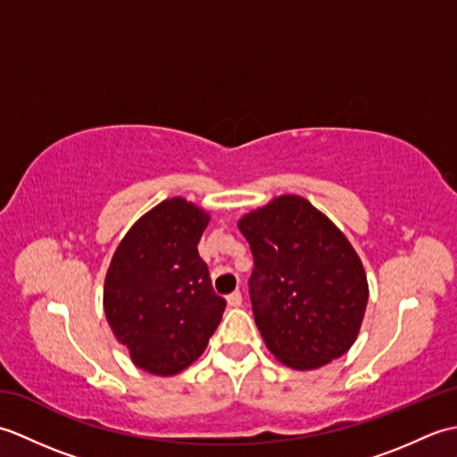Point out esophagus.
Returning a JSON list of instances; mask_svg holds the SVG:
<instances>
[{
    "label": "esophagus",
    "instance_id": "obj_1",
    "mask_svg": "<svg viewBox=\"0 0 457 457\" xmlns=\"http://www.w3.org/2000/svg\"><path fill=\"white\" fill-rule=\"evenodd\" d=\"M241 303H244V298H241L239 290H236V293H231V295L228 296V304H229L231 308H239Z\"/></svg>",
    "mask_w": 457,
    "mask_h": 457
}]
</instances>
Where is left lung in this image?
Segmentation results:
<instances>
[{"instance_id": "left-lung-1", "label": "left lung", "mask_w": 457, "mask_h": 457, "mask_svg": "<svg viewBox=\"0 0 457 457\" xmlns=\"http://www.w3.org/2000/svg\"><path fill=\"white\" fill-rule=\"evenodd\" d=\"M253 253L249 296L265 345L298 371L342 357L361 328L369 287L355 249L303 196L283 194L237 221Z\"/></svg>"}]
</instances>
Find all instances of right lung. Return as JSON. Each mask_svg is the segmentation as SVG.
Wrapping results in <instances>:
<instances>
[{
    "mask_svg": "<svg viewBox=\"0 0 457 457\" xmlns=\"http://www.w3.org/2000/svg\"><path fill=\"white\" fill-rule=\"evenodd\" d=\"M208 221L192 202L169 198L133 223L112 257L105 318L131 361L153 375H177L196 361L226 310L198 255Z\"/></svg>",
    "mask_w": 457,
    "mask_h": 457,
    "instance_id": "right-lung-1",
    "label": "right lung"
}]
</instances>
